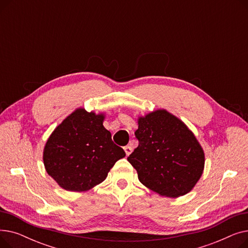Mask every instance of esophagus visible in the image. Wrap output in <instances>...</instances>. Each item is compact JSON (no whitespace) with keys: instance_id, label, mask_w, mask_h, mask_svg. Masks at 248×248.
<instances>
[{"instance_id":"obj_1","label":"esophagus","mask_w":248,"mask_h":248,"mask_svg":"<svg viewBox=\"0 0 248 248\" xmlns=\"http://www.w3.org/2000/svg\"><path fill=\"white\" fill-rule=\"evenodd\" d=\"M124 152H125V155H129L132 154V152H133V148L129 147V146H125V147L124 148Z\"/></svg>"}]
</instances>
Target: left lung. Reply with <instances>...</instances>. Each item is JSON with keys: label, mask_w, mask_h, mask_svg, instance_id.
<instances>
[{"label": "left lung", "mask_w": 248, "mask_h": 248, "mask_svg": "<svg viewBox=\"0 0 248 248\" xmlns=\"http://www.w3.org/2000/svg\"><path fill=\"white\" fill-rule=\"evenodd\" d=\"M139 146L127 157L140 183L161 196L189 193L201 178L205 155L196 137L177 116L157 109L140 116Z\"/></svg>", "instance_id": "left-lung-1"}]
</instances>
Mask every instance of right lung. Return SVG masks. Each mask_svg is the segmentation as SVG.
I'll return each instance as SVG.
<instances>
[{"instance_id": "1", "label": "right lung", "mask_w": 248, "mask_h": 248, "mask_svg": "<svg viewBox=\"0 0 248 248\" xmlns=\"http://www.w3.org/2000/svg\"><path fill=\"white\" fill-rule=\"evenodd\" d=\"M104 114L77 108L51 134L43 152L46 172L64 190L88 191L125 157L103 126Z\"/></svg>"}]
</instances>
